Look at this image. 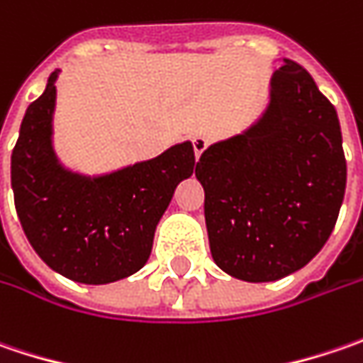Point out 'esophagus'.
I'll use <instances>...</instances> for the list:
<instances>
[{
  "label": "esophagus",
  "mask_w": 363,
  "mask_h": 363,
  "mask_svg": "<svg viewBox=\"0 0 363 363\" xmlns=\"http://www.w3.org/2000/svg\"><path fill=\"white\" fill-rule=\"evenodd\" d=\"M207 146H209V140H207L205 135H195V138H193V150H195V158H197V160L199 156L207 150Z\"/></svg>",
  "instance_id": "1"
}]
</instances>
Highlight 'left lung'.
<instances>
[{
	"label": "left lung",
	"instance_id": "obj_1",
	"mask_svg": "<svg viewBox=\"0 0 363 363\" xmlns=\"http://www.w3.org/2000/svg\"><path fill=\"white\" fill-rule=\"evenodd\" d=\"M195 177L215 264L245 282H272L313 260L335 228L347 166L335 107L284 58L270 103L242 134L211 144Z\"/></svg>",
	"mask_w": 363,
	"mask_h": 363
}]
</instances>
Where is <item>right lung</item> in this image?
I'll use <instances>...</instances> for the list:
<instances>
[{
    "mask_svg": "<svg viewBox=\"0 0 363 363\" xmlns=\"http://www.w3.org/2000/svg\"><path fill=\"white\" fill-rule=\"evenodd\" d=\"M58 71L26 109L11 152V189L26 238L55 272L109 284L138 272L179 182L195 166L191 142L160 156L87 177L60 164L52 146Z\"/></svg>",
    "mask_w": 363,
    "mask_h": 363,
    "instance_id": "add662e5",
    "label": "right lung"
}]
</instances>
